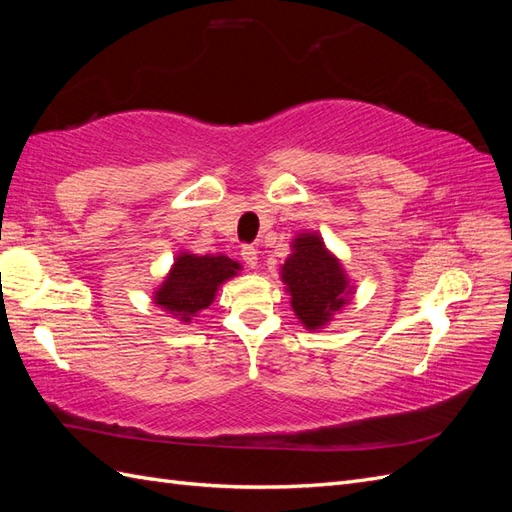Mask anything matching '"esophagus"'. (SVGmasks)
<instances>
[{"mask_svg": "<svg viewBox=\"0 0 512 512\" xmlns=\"http://www.w3.org/2000/svg\"><path fill=\"white\" fill-rule=\"evenodd\" d=\"M241 258H243V262L250 269H256L258 267V252H256V247H252V245H245L243 250H241Z\"/></svg>", "mask_w": 512, "mask_h": 512, "instance_id": "esophagus-1", "label": "esophagus"}]
</instances>
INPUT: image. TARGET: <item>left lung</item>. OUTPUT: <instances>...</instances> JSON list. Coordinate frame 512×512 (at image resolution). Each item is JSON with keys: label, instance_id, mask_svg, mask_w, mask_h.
Wrapping results in <instances>:
<instances>
[{"label": "left lung", "instance_id": "1", "mask_svg": "<svg viewBox=\"0 0 512 512\" xmlns=\"http://www.w3.org/2000/svg\"><path fill=\"white\" fill-rule=\"evenodd\" d=\"M280 277L290 294L292 312L307 331L327 327L356 292L342 260L316 230H303L292 239Z\"/></svg>", "mask_w": 512, "mask_h": 512}]
</instances>
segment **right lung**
I'll return each instance as SVG.
<instances>
[{
	"label": "right lung",
	"instance_id": "add662e5",
	"mask_svg": "<svg viewBox=\"0 0 512 512\" xmlns=\"http://www.w3.org/2000/svg\"><path fill=\"white\" fill-rule=\"evenodd\" d=\"M239 271V262L224 254L198 256L181 250L164 282L153 290V303L179 322L190 324L213 303L220 286Z\"/></svg>",
	"mask_w": 512,
	"mask_h": 512
}]
</instances>
